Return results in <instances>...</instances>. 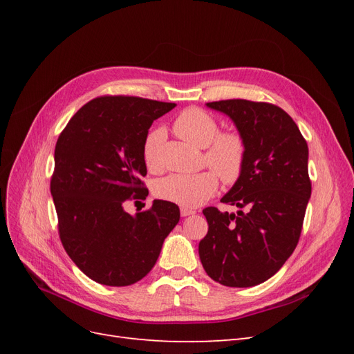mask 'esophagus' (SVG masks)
<instances>
[{"mask_svg":"<svg viewBox=\"0 0 354 354\" xmlns=\"http://www.w3.org/2000/svg\"><path fill=\"white\" fill-rule=\"evenodd\" d=\"M196 211H194V209H189V208H183L181 207L180 208V214H181V217H189V216H194Z\"/></svg>","mask_w":354,"mask_h":354,"instance_id":"1","label":"esophagus"}]
</instances>
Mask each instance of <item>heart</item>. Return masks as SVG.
Masks as SVG:
<instances>
[{"label": "heart", "instance_id": "heart-1", "mask_svg": "<svg viewBox=\"0 0 354 354\" xmlns=\"http://www.w3.org/2000/svg\"><path fill=\"white\" fill-rule=\"evenodd\" d=\"M173 131L190 145L205 147L203 162L214 171L169 174L159 178L155 185V195L159 199L177 203L183 208H196L216 194L218 177L227 185L234 183L241 177L246 160L245 140L234 131L218 133L220 125L212 115L199 108L185 109L176 116ZM164 131L156 128L145 138L142 155L149 169H155L159 165L158 149L164 142Z\"/></svg>", "mask_w": 354, "mask_h": 354}]
</instances>
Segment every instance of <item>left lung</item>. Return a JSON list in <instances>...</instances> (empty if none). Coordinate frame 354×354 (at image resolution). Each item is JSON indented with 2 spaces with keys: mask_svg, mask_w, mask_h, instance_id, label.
I'll return each instance as SVG.
<instances>
[{
  "mask_svg": "<svg viewBox=\"0 0 354 354\" xmlns=\"http://www.w3.org/2000/svg\"><path fill=\"white\" fill-rule=\"evenodd\" d=\"M207 106L236 125L246 160L241 177L221 198L236 205L238 214L216 207L202 211L208 233L199 242V259L211 279L224 286H255L281 269L301 234L312 195L307 142L276 104L232 99Z\"/></svg>",
  "mask_w": 354,
  "mask_h": 354,
  "instance_id": "8db88e82",
  "label": "left lung"
}]
</instances>
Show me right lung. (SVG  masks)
I'll return each instance as SVG.
<instances>
[{
	"label": "right lung",
	"instance_id": "right-lung-1",
	"mask_svg": "<svg viewBox=\"0 0 354 354\" xmlns=\"http://www.w3.org/2000/svg\"><path fill=\"white\" fill-rule=\"evenodd\" d=\"M176 108L133 95L85 103L57 138L50 190L59 236L71 260L90 279L128 286L152 270L180 220L173 202L130 216L124 203L146 199L143 142L152 122Z\"/></svg>",
	"mask_w": 354,
	"mask_h": 354
}]
</instances>
